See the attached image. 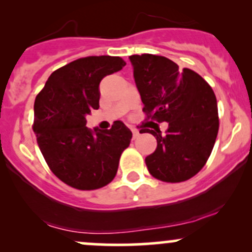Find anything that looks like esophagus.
<instances>
[{
    "label": "esophagus",
    "instance_id": "34e87169",
    "mask_svg": "<svg viewBox=\"0 0 252 252\" xmlns=\"http://www.w3.org/2000/svg\"><path fill=\"white\" fill-rule=\"evenodd\" d=\"M131 131H132V138H137L138 136H140V132H138V130H136L135 128H131Z\"/></svg>",
    "mask_w": 252,
    "mask_h": 252
}]
</instances>
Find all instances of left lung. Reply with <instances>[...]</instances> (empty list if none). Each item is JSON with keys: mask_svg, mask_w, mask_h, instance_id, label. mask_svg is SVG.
Returning a JSON list of instances; mask_svg holds the SVG:
<instances>
[{"mask_svg": "<svg viewBox=\"0 0 252 252\" xmlns=\"http://www.w3.org/2000/svg\"><path fill=\"white\" fill-rule=\"evenodd\" d=\"M136 86L144 104L146 120L168 122L160 130L141 129L158 141L146 158L149 173L164 182H182L194 176L209 160L219 129L215 92L206 80L166 57L130 56Z\"/></svg>", "mask_w": 252, "mask_h": 252, "instance_id": "obj_1", "label": "left lung"}]
</instances>
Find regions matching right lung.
Wrapping results in <instances>:
<instances>
[{
    "label": "right lung",
    "mask_w": 252,
    "mask_h": 252,
    "mask_svg": "<svg viewBox=\"0 0 252 252\" xmlns=\"http://www.w3.org/2000/svg\"><path fill=\"white\" fill-rule=\"evenodd\" d=\"M120 57H86L51 74L34 102L33 131L53 174L80 190L102 189L114 180L131 131L121 121L94 131L86 116L99 108V83L122 70Z\"/></svg>",
    "instance_id": "1"
}]
</instances>
